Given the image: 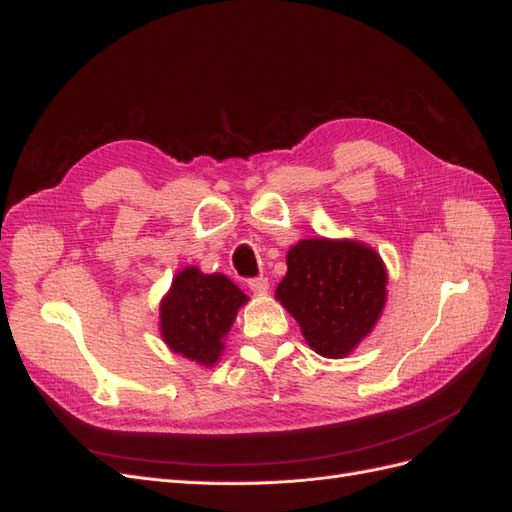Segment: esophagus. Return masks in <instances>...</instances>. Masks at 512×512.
<instances>
[{
    "mask_svg": "<svg viewBox=\"0 0 512 512\" xmlns=\"http://www.w3.org/2000/svg\"><path fill=\"white\" fill-rule=\"evenodd\" d=\"M247 286H250V290H254L258 294H265L269 290V280L267 277H252V280L247 282Z\"/></svg>",
    "mask_w": 512,
    "mask_h": 512,
    "instance_id": "esophagus-1",
    "label": "esophagus"
}]
</instances>
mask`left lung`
<instances>
[{
    "mask_svg": "<svg viewBox=\"0 0 512 512\" xmlns=\"http://www.w3.org/2000/svg\"><path fill=\"white\" fill-rule=\"evenodd\" d=\"M286 265L275 299L299 322L309 348L327 359L350 354L384 309L382 258L359 241L318 237L292 245Z\"/></svg>",
    "mask_w": 512,
    "mask_h": 512,
    "instance_id": "obj_1",
    "label": "left lung"
}]
</instances>
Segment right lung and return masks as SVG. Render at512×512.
Here are the masks:
<instances>
[{"label": "right lung", "mask_w": 512, "mask_h": 512, "mask_svg": "<svg viewBox=\"0 0 512 512\" xmlns=\"http://www.w3.org/2000/svg\"><path fill=\"white\" fill-rule=\"evenodd\" d=\"M243 303L247 294L226 275L185 267L160 303V331L166 346L198 365H215Z\"/></svg>", "instance_id": "1"}]
</instances>
